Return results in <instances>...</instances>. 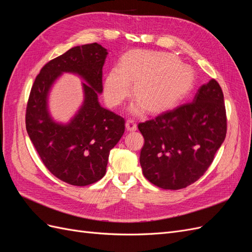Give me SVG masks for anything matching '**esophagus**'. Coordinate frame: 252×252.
Listing matches in <instances>:
<instances>
[{
  "label": "esophagus",
  "mask_w": 252,
  "mask_h": 252,
  "mask_svg": "<svg viewBox=\"0 0 252 252\" xmlns=\"http://www.w3.org/2000/svg\"><path fill=\"white\" fill-rule=\"evenodd\" d=\"M126 128L128 131H135L136 130V123L133 119H128L126 122Z\"/></svg>",
  "instance_id": "esophagus-1"
}]
</instances>
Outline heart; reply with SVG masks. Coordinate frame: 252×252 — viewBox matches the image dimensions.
Returning a JSON list of instances; mask_svg holds the SVG:
<instances>
[{
    "label": "heart",
    "instance_id": "obj_1",
    "mask_svg": "<svg viewBox=\"0 0 252 252\" xmlns=\"http://www.w3.org/2000/svg\"><path fill=\"white\" fill-rule=\"evenodd\" d=\"M165 53L136 50L122 58L120 67L106 75L104 94L108 104L117 107L132 93L152 110L170 107L184 96L193 85V74L188 68ZM132 111L141 112L140 105Z\"/></svg>",
    "mask_w": 252,
    "mask_h": 252
}]
</instances>
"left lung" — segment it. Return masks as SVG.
<instances>
[{
	"mask_svg": "<svg viewBox=\"0 0 252 252\" xmlns=\"http://www.w3.org/2000/svg\"><path fill=\"white\" fill-rule=\"evenodd\" d=\"M145 140L140 155L144 177L170 190L199 180L213 162L227 132L224 94L211 79L192 102L139 123Z\"/></svg>",
	"mask_w": 252,
	"mask_h": 252,
	"instance_id": "obj_1",
	"label": "left lung"
}]
</instances>
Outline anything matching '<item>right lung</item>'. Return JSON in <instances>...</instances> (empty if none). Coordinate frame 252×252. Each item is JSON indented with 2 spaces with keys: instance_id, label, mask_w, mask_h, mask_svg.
Segmentation results:
<instances>
[{
  "instance_id": "right-lung-1",
  "label": "right lung",
  "mask_w": 252,
  "mask_h": 252,
  "mask_svg": "<svg viewBox=\"0 0 252 252\" xmlns=\"http://www.w3.org/2000/svg\"><path fill=\"white\" fill-rule=\"evenodd\" d=\"M107 55L97 43L73 47L44 65L30 90L25 119L29 138L45 167L73 186H87L104 177L109 152L125 131V120L97 100ZM63 72L77 73L87 82L84 103L68 125L53 121L47 108L49 90Z\"/></svg>"
}]
</instances>
